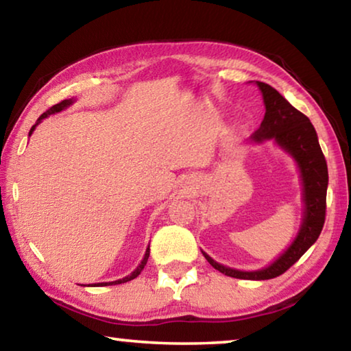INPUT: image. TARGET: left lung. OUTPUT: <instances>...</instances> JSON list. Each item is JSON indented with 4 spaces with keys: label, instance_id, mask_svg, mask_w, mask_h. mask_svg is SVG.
Wrapping results in <instances>:
<instances>
[{
    "label": "left lung",
    "instance_id": "1",
    "mask_svg": "<svg viewBox=\"0 0 351 351\" xmlns=\"http://www.w3.org/2000/svg\"><path fill=\"white\" fill-rule=\"evenodd\" d=\"M263 94L265 117L260 128L252 134V141L261 144L274 141L278 147L288 152L295 159L304 186V223L294 241L280 257L269 266L258 271H239L217 263L206 252V260L224 276L245 278V280H268L282 276L288 271L308 249H310L322 232L326 209V187H328V169L322 150H320L317 133L304 112L295 110L287 99L268 83L257 82Z\"/></svg>",
    "mask_w": 351,
    "mask_h": 351
}]
</instances>
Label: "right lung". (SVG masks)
I'll use <instances>...</instances> for the list:
<instances>
[{
	"instance_id": "right-lung-1",
	"label": "right lung",
	"mask_w": 351,
	"mask_h": 351,
	"mask_svg": "<svg viewBox=\"0 0 351 351\" xmlns=\"http://www.w3.org/2000/svg\"><path fill=\"white\" fill-rule=\"evenodd\" d=\"M73 102H74V99H66V100H62L60 104H57V105H54V106H51L49 110H47L46 112H43V114H41L40 117H38V121H37V123H35V125H32V128H31V132H29V136L32 134V132L35 130V127L38 125V123L43 121V119H46L47 116H51V114H56V112H60L62 110H64V108H68L69 105H73ZM148 255H150V247H147V251H145V255H144V258H142V261H141V265L138 266V268H136L132 274L130 276H127V277H123V278H121V280H116V282H104V283H93V285H88V287H108V285H119V283H125V282H130V280H133V278H136L138 277L139 274H141V271L144 269V266L147 265V260H148Z\"/></svg>"
}]
</instances>
